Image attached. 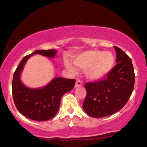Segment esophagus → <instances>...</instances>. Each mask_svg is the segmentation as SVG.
<instances>
[{
  "label": "esophagus",
  "instance_id": "esophagus-1",
  "mask_svg": "<svg viewBox=\"0 0 147 147\" xmlns=\"http://www.w3.org/2000/svg\"><path fill=\"white\" fill-rule=\"evenodd\" d=\"M83 85V82H82V80L80 79H77L76 81V84H75V87H80Z\"/></svg>",
  "mask_w": 147,
  "mask_h": 147
}]
</instances>
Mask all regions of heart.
<instances>
[{"instance_id":"heart-1","label":"heart","mask_w":147,"mask_h":147,"mask_svg":"<svg viewBox=\"0 0 147 147\" xmlns=\"http://www.w3.org/2000/svg\"><path fill=\"white\" fill-rule=\"evenodd\" d=\"M115 58L111 52L88 50L76 57L74 63L78 68L86 70L87 77L92 80L99 79L107 75L113 66ZM67 67L72 69L68 63Z\"/></svg>"}]
</instances>
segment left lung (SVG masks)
I'll return each instance as SVG.
<instances>
[{
  "instance_id": "1",
  "label": "left lung",
  "mask_w": 147,
  "mask_h": 147,
  "mask_svg": "<svg viewBox=\"0 0 147 147\" xmlns=\"http://www.w3.org/2000/svg\"><path fill=\"white\" fill-rule=\"evenodd\" d=\"M117 64L104 78L85 84V112L98 118L115 113L127 103L134 88L135 72L132 61L122 50L114 47Z\"/></svg>"
}]
</instances>
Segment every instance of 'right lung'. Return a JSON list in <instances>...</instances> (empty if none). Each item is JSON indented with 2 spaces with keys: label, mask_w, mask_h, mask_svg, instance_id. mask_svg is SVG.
I'll return each mask as SVG.
<instances>
[{
  "label": "right lung",
  "mask_w": 147,
  "mask_h": 147,
  "mask_svg": "<svg viewBox=\"0 0 147 147\" xmlns=\"http://www.w3.org/2000/svg\"><path fill=\"white\" fill-rule=\"evenodd\" d=\"M35 54L53 58L55 50H36L25 56L15 70L12 80V96L17 110L30 119L46 121L55 117L59 109L61 98L75 86L76 80L56 77L41 88L25 87L20 79L22 70L28 59Z\"/></svg>",
  "instance_id": "right-lung-1"
}]
</instances>
